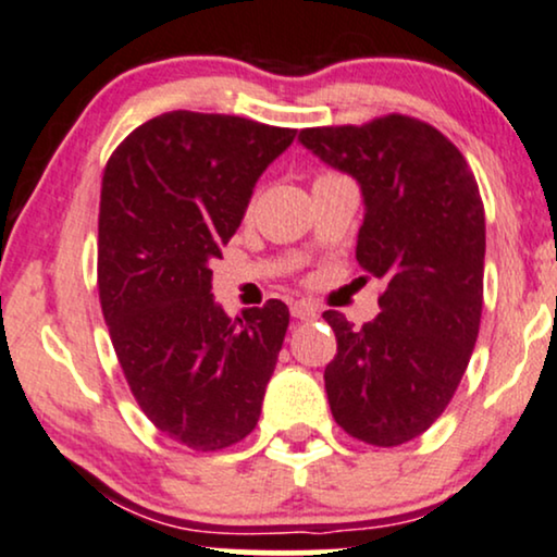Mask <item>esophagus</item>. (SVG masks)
<instances>
[{
    "mask_svg": "<svg viewBox=\"0 0 557 557\" xmlns=\"http://www.w3.org/2000/svg\"><path fill=\"white\" fill-rule=\"evenodd\" d=\"M290 313L295 315V319H300V321H313V319H319V308H315L313 302H306V300H295V302H290Z\"/></svg>",
    "mask_w": 557,
    "mask_h": 557,
    "instance_id": "esophagus-1",
    "label": "esophagus"
}]
</instances>
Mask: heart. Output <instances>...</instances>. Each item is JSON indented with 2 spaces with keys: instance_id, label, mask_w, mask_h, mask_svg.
Wrapping results in <instances>:
<instances>
[{
  "instance_id": "b5f03b06",
  "label": "heart",
  "mask_w": 557,
  "mask_h": 557,
  "mask_svg": "<svg viewBox=\"0 0 557 557\" xmlns=\"http://www.w3.org/2000/svg\"><path fill=\"white\" fill-rule=\"evenodd\" d=\"M331 180H344L342 174H336V172H321L319 177H315V182H331Z\"/></svg>"
}]
</instances>
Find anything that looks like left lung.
<instances>
[{
	"mask_svg": "<svg viewBox=\"0 0 557 557\" xmlns=\"http://www.w3.org/2000/svg\"><path fill=\"white\" fill-rule=\"evenodd\" d=\"M300 144L360 182L357 262L383 280L380 313L360 329L339 311L326 396L336 424L398 447L442 417L473 355L483 311L485 213L475 174L434 125L383 115L302 128Z\"/></svg>",
	"mask_w": 557,
	"mask_h": 557,
	"instance_id": "left-lung-1",
	"label": "left lung"
}]
</instances>
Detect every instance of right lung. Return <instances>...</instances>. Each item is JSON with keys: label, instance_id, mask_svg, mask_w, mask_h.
<instances>
[{"label": "right lung", "instance_id": "right-lung-1", "mask_svg": "<svg viewBox=\"0 0 557 557\" xmlns=\"http://www.w3.org/2000/svg\"><path fill=\"white\" fill-rule=\"evenodd\" d=\"M293 138V128L174 110L138 125L104 166L97 287L112 347L140 411L197 453L251 434L283 349L285 302L228 319L210 262Z\"/></svg>", "mask_w": 557, "mask_h": 557}]
</instances>
